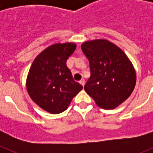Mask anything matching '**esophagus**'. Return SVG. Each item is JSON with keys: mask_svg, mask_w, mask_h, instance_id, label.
Segmentation results:
<instances>
[{"mask_svg": "<svg viewBox=\"0 0 153 153\" xmlns=\"http://www.w3.org/2000/svg\"><path fill=\"white\" fill-rule=\"evenodd\" d=\"M79 83H80V84L82 85L83 86H84V85H85V80H84V79H81V80L79 81Z\"/></svg>", "mask_w": 153, "mask_h": 153, "instance_id": "esophagus-1", "label": "esophagus"}]
</instances>
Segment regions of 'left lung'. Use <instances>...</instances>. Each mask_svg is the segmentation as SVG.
I'll use <instances>...</instances> for the list:
<instances>
[{
	"mask_svg": "<svg viewBox=\"0 0 153 153\" xmlns=\"http://www.w3.org/2000/svg\"><path fill=\"white\" fill-rule=\"evenodd\" d=\"M81 49L90 63V77L84 90L103 109H114L136 86V71L125 53L106 40L85 42Z\"/></svg>",
	"mask_w": 153,
	"mask_h": 153,
	"instance_id": "1",
	"label": "left lung"
}]
</instances>
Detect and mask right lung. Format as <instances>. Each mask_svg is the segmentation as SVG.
Instances as JSON below:
<instances>
[{
	"label": "right lung",
	"mask_w": 153,
	"mask_h": 153,
	"mask_svg": "<svg viewBox=\"0 0 153 153\" xmlns=\"http://www.w3.org/2000/svg\"><path fill=\"white\" fill-rule=\"evenodd\" d=\"M73 43L50 46L35 58L27 79L29 96L40 108L57 114L65 111L83 89L76 82L67 60L76 50Z\"/></svg>",
	"instance_id": "add662e5"
}]
</instances>
